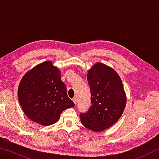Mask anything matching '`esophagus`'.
Masks as SVG:
<instances>
[{
	"label": "esophagus",
	"instance_id": "esophagus-1",
	"mask_svg": "<svg viewBox=\"0 0 159 159\" xmlns=\"http://www.w3.org/2000/svg\"><path fill=\"white\" fill-rule=\"evenodd\" d=\"M73 102H74L75 104H76V103H77V99H76V98H74L73 99Z\"/></svg>",
	"mask_w": 159,
	"mask_h": 159
}]
</instances>
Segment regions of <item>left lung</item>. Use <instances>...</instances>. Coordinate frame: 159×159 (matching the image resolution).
Returning <instances> with one entry per match:
<instances>
[{
    "instance_id": "8db88e82",
    "label": "left lung",
    "mask_w": 159,
    "mask_h": 159,
    "mask_svg": "<svg viewBox=\"0 0 159 159\" xmlns=\"http://www.w3.org/2000/svg\"><path fill=\"white\" fill-rule=\"evenodd\" d=\"M91 103L88 112L80 114L83 126L94 132L111 127L121 116L126 95L119 75L111 67L97 62L88 71Z\"/></svg>"
}]
</instances>
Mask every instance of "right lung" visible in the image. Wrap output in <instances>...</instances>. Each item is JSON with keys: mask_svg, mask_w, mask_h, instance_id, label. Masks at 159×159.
<instances>
[{"mask_svg": "<svg viewBox=\"0 0 159 159\" xmlns=\"http://www.w3.org/2000/svg\"><path fill=\"white\" fill-rule=\"evenodd\" d=\"M18 99L29 119L42 125L57 121L64 110L75 106L61 80V71L51 61L35 66L24 75L18 87Z\"/></svg>", "mask_w": 159, "mask_h": 159, "instance_id": "add662e5", "label": "right lung"}]
</instances>
